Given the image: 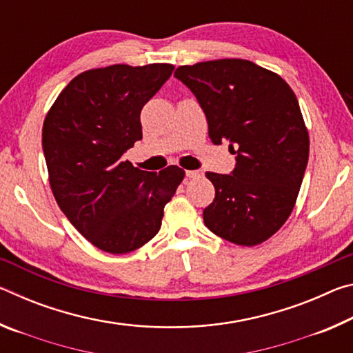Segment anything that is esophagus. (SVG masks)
<instances>
[{
    "mask_svg": "<svg viewBox=\"0 0 353 353\" xmlns=\"http://www.w3.org/2000/svg\"><path fill=\"white\" fill-rule=\"evenodd\" d=\"M185 174H187L188 179H194V177H199L201 176V171H196V170H187L185 171Z\"/></svg>",
    "mask_w": 353,
    "mask_h": 353,
    "instance_id": "34e87169",
    "label": "esophagus"
}]
</instances>
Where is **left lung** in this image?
<instances>
[{"instance_id": "obj_1", "label": "left lung", "mask_w": 353, "mask_h": 353, "mask_svg": "<svg viewBox=\"0 0 353 353\" xmlns=\"http://www.w3.org/2000/svg\"><path fill=\"white\" fill-rule=\"evenodd\" d=\"M174 76L201 104L214 145L236 155L230 174L205 172L214 199L204 223L214 235L256 246L285 224L308 163L310 139L291 87L244 59L182 65Z\"/></svg>"}]
</instances>
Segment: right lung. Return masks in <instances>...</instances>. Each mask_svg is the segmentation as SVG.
Masks as SVG:
<instances>
[{"label": "right lung", "instance_id": "right-lung-1", "mask_svg": "<svg viewBox=\"0 0 353 353\" xmlns=\"http://www.w3.org/2000/svg\"><path fill=\"white\" fill-rule=\"evenodd\" d=\"M174 67L110 65L77 74L48 112L41 145L52 194L93 246L128 254L157 235L183 181L171 165L141 171L121 155L141 140L140 113Z\"/></svg>", "mask_w": 353, "mask_h": 353}]
</instances>
